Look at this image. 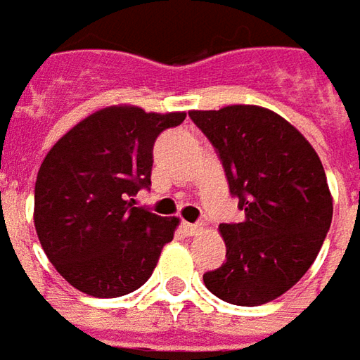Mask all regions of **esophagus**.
I'll list each match as a JSON object with an SVG mask.
<instances>
[{"mask_svg":"<svg viewBox=\"0 0 360 360\" xmlns=\"http://www.w3.org/2000/svg\"><path fill=\"white\" fill-rule=\"evenodd\" d=\"M182 230L186 231V236H196L202 231V224H190V221H184L182 224Z\"/></svg>","mask_w":360,"mask_h":360,"instance_id":"obj_1","label":"esophagus"}]
</instances>
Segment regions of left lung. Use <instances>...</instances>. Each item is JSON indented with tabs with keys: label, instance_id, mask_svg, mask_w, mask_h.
Returning <instances> with one entry per match:
<instances>
[{
	"label": "left lung",
	"instance_id": "obj_1",
	"mask_svg": "<svg viewBox=\"0 0 360 360\" xmlns=\"http://www.w3.org/2000/svg\"><path fill=\"white\" fill-rule=\"evenodd\" d=\"M216 146L240 224H219L226 262L204 274L216 297L255 307L283 295L307 274L333 218L319 156L291 122L257 105L190 110Z\"/></svg>",
	"mask_w": 360,
	"mask_h": 360
}]
</instances>
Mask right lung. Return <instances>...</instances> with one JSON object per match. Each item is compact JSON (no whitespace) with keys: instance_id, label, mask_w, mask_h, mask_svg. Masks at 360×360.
Listing matches in <instances>:
<instances>
[{"instance_id":"1","label":"right lung","mask_w":360,"mask_h":360,"mask_svg":"<svg viewBox=\"0 0 360 360\" xmlns=\"http://www.w3.org/2000/svg\"><path fill=\"white\" fill-rule=\"evenodd\" d=\"M186 112L112 105L77 122L47 152L33 221L43 252L75 289L120 297L148 281L178 218L134 206L150 186L152 146Z\"/></svg>"}]
</instances>
